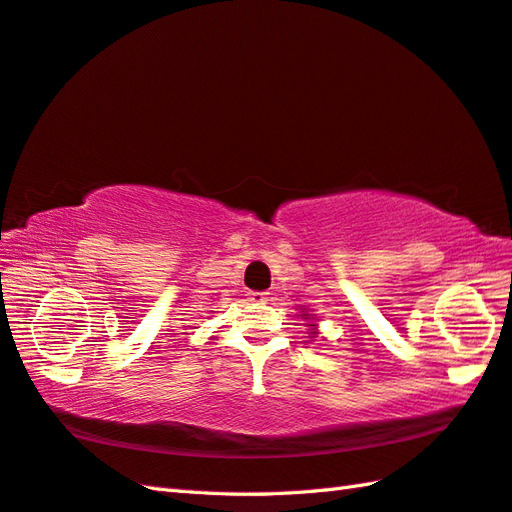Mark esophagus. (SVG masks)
Returning a JSON list of instances; mask_svg holds the SVG:
<instances>
[{"instance_id":"34e87169","label":"esophagus","mask_w":512,"mask_h":512,"mask_svg":"<svg viewBox=\"0 0 512 512\" xmlns=\"http://www.w3.org/2000/svg\"><path fill=\"white\" fill-rule=\"evenodd\" d=\"M248 299H251L255 305H264L268 301V292H251L248 294Z\"/></svg>"}]
</instances>
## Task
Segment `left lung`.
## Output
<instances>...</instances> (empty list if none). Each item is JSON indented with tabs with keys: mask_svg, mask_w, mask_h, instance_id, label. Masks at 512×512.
<instances>
[{
	"mask_svg": "<svg viewBox=\"0 0 512 512\" xmlns=\"http://www.w3.org/2000/svg\"><path fill=\"white\" fill-rule=\"evenodd\" d=\"M299 316L303 318V320H307V327H310V331H307V334H310V338L314 340V338H318V325H316V314H310L305 310V307H301V312H299Z\"/></svg>",
	"mask_w": 512,
	"mask_h": 512,
	"instance_id": "1",
	"label": "left lung"
}]
</instances>
